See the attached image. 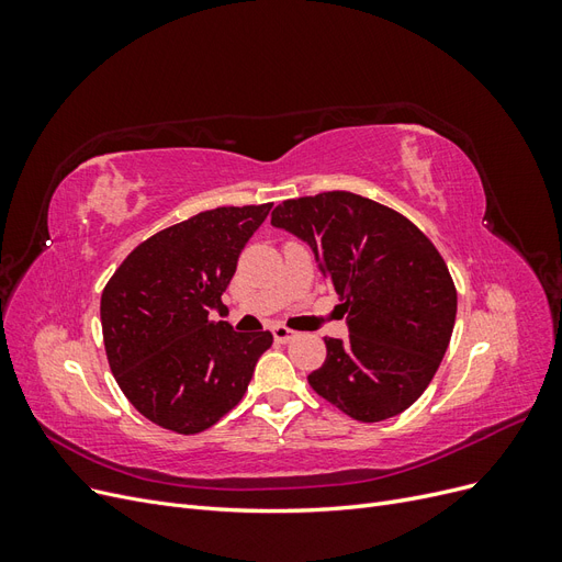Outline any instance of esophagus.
<instances>
[{"label":"esophagus","instance_id":"esophagus-1","mask_svg":"<svg viewBox=\"0 0 562 562\" xmlns=\"http://www.w3.org/2000/svg\"><path fill=\"white\" fill-rule=\"evenodd\" d=\"M271 333H274V339H277V342H291V339H295V337H297V333H295V330L285 328V326H274V328H271Z\"/></svg>","mask_w":562,"mask_h":562}]
</instances>
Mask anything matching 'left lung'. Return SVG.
Masks as SVG:
<instances>
[{
    "label": "left lung",
    "mask_w": 562,
    "mask_h": 562,
    "mask_svg": "<svg viewBox=\"0 0 562 562\" xmlns=\"http://www.w3.org/2000/svg\"><path fill=\"white\" fill-rule=\"evenodd\" d=\"M271 225L310 244L347 314L349 339L326 337L312 389L359 422L411 407L443 361L457 316L436 246L405 215L351 192L288 199Z\"/></svg>",
    "instance_id": "obj_1"
}]
</instances>
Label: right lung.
Here are the masks:
<instances>
[{
    "instance_id": "1",
    "label": "right lung",
    "mask_w": 562,
    "mask_h": 562,
    "mask_svg": "<svg viewBox=\"0 0 562 562\" xmlns=\"http://www.w3.org/2000/svg\"><path fill=\"white\" fill-rule=\"evenodd\" d=\"M271 209L223 206L149 236L108 281L100 323L112 375L149 422L199 434L246 394L269 330L236 333L223 293L252 232Z\"/></svg>"
}]
</instances>
